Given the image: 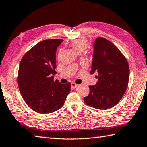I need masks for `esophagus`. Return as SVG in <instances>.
<instances>
[{
	"instance_id": "34e87169",
	"label": "esophagus",
	"mask_w": 147,
	"mask_h": 147,
	"mask_svg": "<svg viewBox=\"0 0 147 147\" xmlns=\"http://www.w3.org/2000/svg\"><path fill=\"white\" fill-rule=\"evenodd\" d=\"M78 86V84H76L75 83H71V88H73V89H75V88H77Z\"/></svg>"
}]
</instances>
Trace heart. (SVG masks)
I'll return each mask as SVG.
<instances>
[{
	"label": "heart",
	"mask_w": 147,
	"mask_h": 147,
	"mask_svg": "<svg viewBox=\"0 0 147 147\" xmlns=\"http://www.w3.org/2000/svg\"><path fill=\"white\" fill-rule=\"evenodd\" d=\"M70 45L78 53H81L86 49L88 46V40L84 37H79L74 39L70 41ZM61 52L59 53L58 56H61Z\"/></svg>",
	"instance_id": "1"
}]
</instances>
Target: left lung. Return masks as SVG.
<instances>
[{"label":"left lung","mask_w":147,"mask_h":147,"mask_svg":"<svg viewBox=\"0 0 147 147\" xmlns=\"http://www.w3.org/2000/svg\"><path fill=\"white\" fill-rule=\"evenodd\" d=\"M98 73V82L89 86L90 94L84 98L90 107L107 110L120 101L127 90L129 76L128 63L115 44L99 37L94 42L90 74Z\"/></svg>","instance_id":"left-lung-1"}]
</instances>
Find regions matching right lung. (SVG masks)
<instances>
[{"label":"right lung","instance_id":"1","mask_svg":"<svg viewBox=\"0 0 147 147\" xmlns=\"http://www.w3.org/2000/svg\"><path fill=\"white\" fill-rule=\"evenodd\" d=\"M63 39H46L37 43L24 55L19 64L18 84L30 108L42 114L63 107L71 91V83L54 80L56 52Z\"/></svg>","mask_w":147,"mask_h":147}]
</instances>
